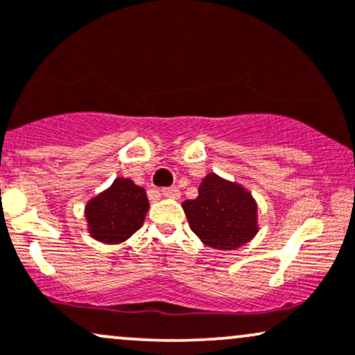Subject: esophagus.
<instances>
[{
  "label": "esophagus",
  "instance_id": "obj_1",
  "mask_svg": "<svg viewBox=\"0 0 355 355\" xmlns=\"http://www.w3.org/2000/svg\"><path fill=\"white\" fill-rule=\"evenodd\" d=\"M159 192H162L163 197H168V198H178V197H180V190H178L177 187H163Z\"/></svg>",
  "mask_w": 355,
  "mask_h": 355
}]
</instances>
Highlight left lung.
Segmentation results:
<instances>
[{
    "label": "left lung",
    "instance_id": "left-lung-1",
    "mask_svg": "<svg viewBox=\"0 0 355 355\" xmlns=\"http://www.w3.org/2000/svg\"><path fill=\"white\" fill-rule=\"evenodd\" d=\"M190 229L216 249H236L251 241L256 227V202L243 187L209 173L198 196L184 202Z\"/></svg>",
    "mask_w": 355,
    "mask_h": 355
}]
</instances>
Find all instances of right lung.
<instances>
[{
    "mask_svg": "<svg viewBox=\"0 0 355 355\" xmlns=\"http://www.w3.org/2000/svg\"><path fill=\"white\" fill-rule=\"evenodd\" d=\"M148 198L141 187L116 178L106 192L92 198L85 209L91 234L101 243H123L143 225Z\"/></svg>",
    "mask_w": 355,
    "mask_h": 355,
    "instance_id": "1",
    "label": "right lung"
}]
</instances>
